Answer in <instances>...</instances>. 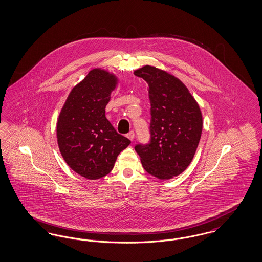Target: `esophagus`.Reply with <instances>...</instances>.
Returning <instances> with one entry per match:
<instances>
[{"mask_svg":"<svg viewBox=\"0 0 262 262\" xmlns=\"http://www.w3.org/2000/svg\"><path fill=\"white\" fill-rule=\"evenodd\" d=\"M126 137L129 139V140H134L135 139V132L134 130H130L127 135H126Z\"/></svg>","mask_w":262,"mask_h":262,"instance_id":"1","label":"esophagus"}]
</instances>
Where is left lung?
Here are the masks:
<instances>
[{
	"label": "left lung",
	"mask_w": 262,
	"mask_h": 262,
	"mask_svg": "<svg viewBox=\"0 0 262 262\" xmlns=\"http://www.w3.org/2000/svg\"><path fill=\"white\" fill-rule=\"evenodd\" d=\"M135 75L149 85L150 141L136 144L144 169L160 179L184 171L193 160L203 128L199 105L174 76L146 65Z\"/></svg>",
	"instance_id": "8db88e82"
}]
</instances>
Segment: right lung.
Returning a JSON list of instances; mask_svg holds the SVG:
<instances>
[{
  "label": "right lung",
  "mask_w": 262,
  "mask_h": 262,
  "mask_svg": "<svg viewBox=\"0 0 262 262\" xmlns=\"http://www.w3.org/2000/svg\"><path fill=\"white\" fill-rule=\"evenodd\" d=\"M116 84L113 74L93 69L74 86L58 117L56 136L63 159L88 179L108 174L118 155L130 143L105 117Z\"/></svg>",
  "instance_id": "1"
}]
</instances>
